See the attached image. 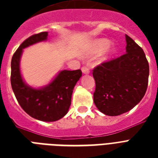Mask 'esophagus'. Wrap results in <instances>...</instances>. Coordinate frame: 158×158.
Returning a JSON list of instances; mask_svg holds the SVG:
<instances>
[{
    "mask_svg": "<svg viewBox=\"0 0 158 158\" xmlns=\"http://www.w3.org/2000/svg\"><path fill=\"white\" fill-rule=\"evenodd\" d=\"M82 72L84 73V74H89L90 73V70H89V67L88 66H83L82 67Z\"/></svg>",
    "mask_w": 158,
    "mask_h": 158,
    "instance_id": "1",
    "label": "esophagus"
}]
</instances>
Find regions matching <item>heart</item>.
<instances>
[{"instance_id":"1","label":"heart","mask_w":158,"mask_h":158,"mask_svg":"<svg viewBox=\"0 0 158 158\" xmlns=\"http://www.w3.org/2000/svg\"><path fill=\"white\" fill-rule=\"evenodd\" d=\"M110 43L109 40H106V39H100V40L96 41L94 43V45L93 47V50H92V52L93 53H99L103 52L104 50H106V48H108V47L110 46ZM112 53H114V51L111 52ZM108 56H106L104 58L102 59V60H107Z\"/></svg>"}]
</instances>
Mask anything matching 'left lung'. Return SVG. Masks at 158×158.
Returning <instances> with one entry per match:
<instances>
[{
  "instance_id": "8db88e82",
  "label": "left lung",
  "mask_w": 158,
  "mask_h": 158,
  "mask_svg": "<svg viewBox=\"0 0 158 158\" xmlns=\"http://www.w3.org/2000/svg\"><path fill=\"white\" fill-rule=\"evenodd\" d=\"M126 53L104 61L93 70L94 101L101 112L115 116L130 110L147 91L149 65L143 49L125 35Z\"/></svg>"
}]
</instances>
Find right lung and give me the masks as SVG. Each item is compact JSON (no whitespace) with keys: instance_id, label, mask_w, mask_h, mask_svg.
Here are the masks:
<instances>
[{"instance_id":"obj_1","label":"right lung","mask_w":158,"mask_h":158,"mask_svg":"<svg viewBox=\"0 0 158 158\" xmlns=\"http://www.w3.org/2000/svg\"><path fill=\"white\" fill-rule=\"evenodd\" d=\"M48 32L33 34L24 40L11 60L10 83L19 104L27 114L42 121H56L68 112L71 104L72 93L82 71L62 70L52 83L42 89H33L23 82L19 69V60L23 49L47 40Z\"/></svg>"}]
</instances>
